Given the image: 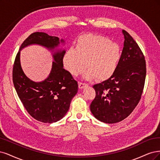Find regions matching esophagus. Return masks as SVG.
<instances>
[{
	"label": "esophagus",
	"instance_id": "1",
	"mask_svg": "<svg viewBox=\"0 0 160 160\" xmlns=\"http://www.w3.org/2000/svg\"><path fill=\"white\" fill-rule=\"evenodd\" d=\"M88 86V84H85V83H82V82H78V87H79V88L80 89H82V88H84L85 87V86Z\"/></svg>",
	"mask_w": 160,
	"mask_h": 160
}]
</instances>
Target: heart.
Segmentation results:
<instances>
[{
	"mask_svg": "<svg viewBox=\"0 0 160 160\" xmlns=\"http://www.w3.org/2000/svg\"><path fill=\"white\" fill-rule=\"evenodd\" d=\"M121 58L119 45L102 36L85 34L76 41L75 49L66 51L63 58L64 68L73 76L88 68L84 78L98 81L109 79L115 73Z\"/></svg>",
	"mask_w": 160,
	"mask_h": 160,
	"instance_id": "b5f03b06",
	"label": "heart"
}]
</instances>
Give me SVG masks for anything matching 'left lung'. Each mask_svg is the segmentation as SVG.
Here are the masks:
<instances>
[{"mask_svg": "<svg viewBox=\"0 0 160 160\" xmlns=\"http://www.w3.org/2000/svg\"><path fill=\"white\" fill-rule=\"evenodd\" d=\"M123 48L115 73L94 85L96 97L90 104L92 114L102 122L124 120L140 102L145 84L146 60L136 41L126 30Z\"/></svg>", "mask_w": 160, "mask_h": 160, "instance_id": "obj_1", "label": "left lung"}]
</instances>
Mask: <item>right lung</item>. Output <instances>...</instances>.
<instances>
[{"label": "right lung", "mask_w": 160, "mask_h": 160, "mask_svg": "<svg viewBox=\"0 0 160 160\" xmlns=\"http://www.w3.org/2000/svg\"><path fill=\"white\" fill-rule=\"evenodd\" d=\"M63 39L45 32H34L20 46L14 60L12 70L13 84L25 109L35 120L53 123L62 118L68 112L72 99L78 92V82L63 68L65 50H56ZM38 44L53 52L52 69L48 78L42 82L30 80L20 65V50L28 45Z\"/></svg>", "instance_id": "add662e5"}]
</instances>
